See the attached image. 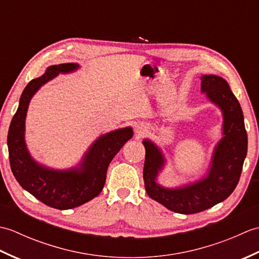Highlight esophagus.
Wrapping results in <instances>:
<instances>
[{
  "label": "esophagus",
  "mask_w": 259,
  "mask_h": 259,
  "mask_svg": "<svg viewBox=\"0 0 259 259\" xmlns=\"http://www.w3.org/2000/svg\"><path fill=\"white\" fill-rule=\"evenodd\" d=\"M147 133V128L145 125H138L136 128V134L138 136H142Z\"/></svg>",
  "instance_id": "esophagus-1"
}]
</instances>
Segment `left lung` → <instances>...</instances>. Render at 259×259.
<instances>
[{
    "label": "left lung",
    "instance_id": "obj_1",
    "mask_svg": "<svg viewBox=\"0 0 259 259\" xmlns=\"http://www.w3.org/2000/svg\"><path fill=\"white\" fill-rule=\"evenodd\" d=\"M201 91L222 109L224 115V138L214 149L206 178L179 189L162 188L156 184V177L163 166V157L152 142L142 141L146 148L144 180L148 196L184 214L206 210L232 195L247 155L248 140L243 110L226 80L212 74L202 75Z\"/></svg>",
    "mask_w": 259,
    "mask_h": 259
}]
</instances>
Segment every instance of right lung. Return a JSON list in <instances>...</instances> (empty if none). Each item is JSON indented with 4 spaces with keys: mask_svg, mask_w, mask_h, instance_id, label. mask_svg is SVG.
Masks as SVG:
<instances>
[{
    "mask_svg": "<svg viewBox=\"0 0 259 259\" xmlns=\"http://www.w3.org/2000/svg\"><path fill=\"white\" fill-rule=\"evenodd\" d=\"M78 68L75 63L51 65L40 78L30 81L22 92L8 134L10 164L15 179L36 199L60 210L78 207L100 194L109 163L134 134L133 129L126 126L100 137L76 169L57 171L33 160L24 142V121L31 98L42 84L59 73L71 72Z\"/></svg>",
    "mask_w": 259,
    "mask_h": 259,
    "instance_id": "add662e5",
    "label": "right lung"
}]
</instances>
